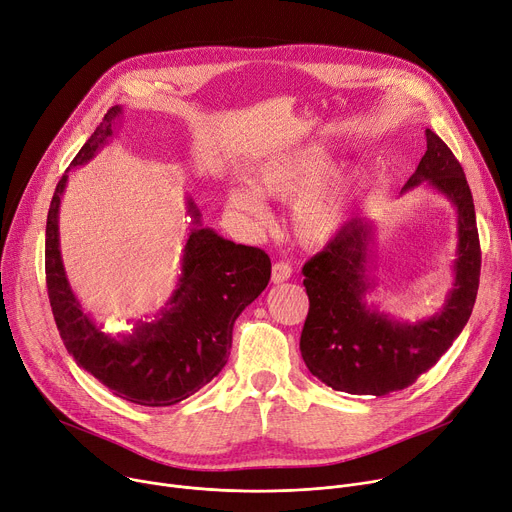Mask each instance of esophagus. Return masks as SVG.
I'll list each match as a JSON object with an SVG mask.
<instances>
[{
  "label": "esophagus",
  "mask_w": 512,
  "mask_h": 512,
  "mask_svg": "<svg viewBox=\"0 0 512 512\" xmlns=\"http://www.w3.org/2000/svg\"><path fill=\"white\" fill-rule=\"evenodd\" d=\"M290 276H292L290 263L278 261V263H274V267H271V282H274V284H282V282H286Z\"/></svg>",
  "instance_id": "esophagus-1"
}]
</instances>
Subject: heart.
<instances>
[{"label":"heart","instance_id":"obj_1","mask_svg":"<svg viewBox=\"0 0 512 512\" xmlns=\"http://www.w3.org/2000/svg\"><path fill=\"white\" fill-rule=\"evenodd\" d=\"M331 154L323 144H304L271 154L253 166L249 183H236L226 193L230 212L251 222L265 216L263 197L296 199L292 228L304 245H323L350 218V175L327 173Z\"/></svg>","mask_w":512,"mask_h":512}]
</instances>
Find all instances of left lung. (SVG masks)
I'll return each mask as SVG.
<instances>
[{"mask_svg": "<svg viewBox=\"0 0 512 512\" xmlns=\"http://www.w3.org/2000/svg\"><path fill=\"white\" fill-rule=\"evenodd\" d=\"M426 146L401 193L424 185L457 212L453 286L432 317L401 321L368 302L379 286L370 218L350 220L302 267L311 306L300 354L306 368L335 391L381 397L410 387L451 348L471 317L482 267L473 197L461 164L432 129H426Z\"/></svg>", "mask_w": 512, "mask_h": 512, "instance_id": "1", "label": "left lung"}]
</instances>
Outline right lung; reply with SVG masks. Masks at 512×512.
I'll list each match as a JSON object with an SVG mask.
<instances>
[{
    "label": "right lung",
    "instance_id": "right-lung-1",
    "mask_svg": "<svg viewBox=\"0 0 512 512\" xmlns=\"http://www.w3.org/2000/svg\"><path fill=\"white\" fill-rule=\"evenodd\" d=\"M121 119L123 107L117 105L55 187L45 234L47 290L59 335L76 364L125 401L164 407L191 397L224 368L234 321L265 290L271 261L261 249L236 245L203 226L199 208L187 197L191 230L173 294L154 319L135 321L127 333L102 329L82 309L67 280L59 245V208L70 170L88 164L109 146Z\"/></svg>",
    "mask_w": 512,
    "mask_h": 512
}]
</instances>
